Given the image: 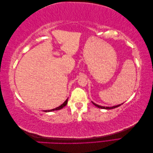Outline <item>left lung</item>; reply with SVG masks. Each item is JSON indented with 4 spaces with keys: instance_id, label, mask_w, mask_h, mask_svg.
I'll return each instance as SVG.
<instances>
[{
    "instance_id": "obj_1",
    "label": "left lung",
    "mask_w": 153,
    "mask_h": 153,
    "mask_svg": "<svg viewBox=\"0 0 153 153\" xmlns=\"http://www.w3.org/2000/svg\"><path fill=\"white\" fill-rule=\"evenodd\" d=\"M92 103L94 104V105L97 106V107H98V108H101V109H106V110H110V109H113V108H117V107H118V106H121L122 104H123V103H122V104H120V105H117L116 106H111V107H109V106H103L98 105L96 104L95 103L92 102Z\"/></svg>"
}]
</instances>
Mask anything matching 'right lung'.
Returning a JSON list of instances; mask_svg holds the SVG:
<instances>
[{"instance_id": "add662e5", "label": "right lung", "mask_w": 153, "mask_h": 153, "mask_svg": "<svg viewBox=\"0 0 153 153\" xmlns=\"http://www.w3.org/2000/svg\"><path fill=\"white\" fill-rule=\"evenodd\" d=\"M68 98L65 101H64V102L61 105H60L59 106H58V107L55 108H53V109H52V110H43V112H52V111H54V110H61V109H62V108H64V106H65L67 105V103H68Z\"/></svg>"}]
</instances>
